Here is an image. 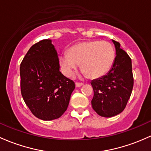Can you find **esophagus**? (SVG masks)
Listing matches in <instances>:
<instances>
[{"mask_svg":"<svg viewBox=\"0 0 151 151\" xmlns=\"http://www.w3.org/2000/svg\"><path fill=\"white\" fill-rule=\"evenodd\" d=\"M75 85L77 88H80V87L82 86V85H83V83H81V82H76Z\"/></svg>","mask_w":151,"mask_h":151,"instance_id":"esophagus-1","label":"esophagus"}]
</instances>
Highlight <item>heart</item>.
Masks as SVG:
<instances>
[{
    "label": "heart",
    "mask_w": 151,
    "mask_h": 151,
    "mask_svg": "<svg viewBox=\"0 0 151 151\" xmlns=\"http://www.w3.org/2000/svg\"><path fill=\"white\" fill-rule=\"evenodd\" d=\"M114 60V47L109 42L93 40L77 44L64 52L60 57V64L68 77H73L81 64L84 75L97 78L107 72Z\"/></svg>",
    "instance_id": "obj_1"
}]
</instances>
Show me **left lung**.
Returning <instances> with one entry per match:
<instances>
[{"label": "left lung", "instance_id": "obj_1", "mask_svg": "<svg viewBox=\"0 0 151 151\" xmlns=\"http://www.w3.org/2000/svg\"><path fill=\"white\" fill-rule=\"evenodd\" d=\"M116 57L111 69L106 75L92 80L94 96L91 104L98 115L112 117L122 113L126 107L133 88L132 60L120 48V43L112 40Z\"/></svg>", "mask_w": 151, "mask_h": 151}]
</instances>
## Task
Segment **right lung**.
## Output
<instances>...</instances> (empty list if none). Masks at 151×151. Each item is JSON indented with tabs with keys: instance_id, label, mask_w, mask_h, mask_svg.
<instances>
[{
	"instance_id": "add662e5",
	"label": "right lung",
	"mask_w": 151,
	"mask_h": 151,
	"mask_svg": "<svg viewBox=\"0 0 151 151\" xmlns=\"http://www.w3.org/2000/svg\"><path fill=\"white\" fill-rule=\"evenodd\" d=\"M58 55L51 40L29 48L20 65L21 93L33 115L50 121L67 109L75 84L59 70Z\"/></svg>"
}]
</instances>
